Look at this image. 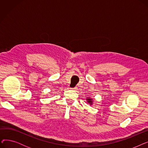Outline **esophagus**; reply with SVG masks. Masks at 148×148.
I'll return each mask as SVG.
<instances>
[{
	"label": "esophagus",
	"mask_w": 148,
	"mask_h": 148,
	"mask_svg": "<svg viewBox=\"0 0 148 148\" xmlns=\"http://www.w3.org/2000/svg\"><path fill=\"white\" fill-rule=\"evenodd\" d=\"M71 89H72V90H76L77 89V88L75 87V88H71Z\"/></svg>",
	"instance_id": "1"
}]
</instances>
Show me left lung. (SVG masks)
Here are the masks:
<instances>
[{"label":"left lung","mask_w":148,"mask_h":148,"mask_svg":"<svg viewBox=\"0 0 148 148\" xmlns=\"http://www.w3.org/2000/svg\"><path fill=\"white\" fill-rule=\"evenodd\" d=\"M86 100H87V102L90 104V105H92L93 103V101H92V99H91V98H88L87 99H86Z\"/></svg>","instance_id":"8db88e82"}]
</instances>
